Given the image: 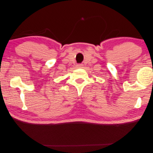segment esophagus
Masks as SVG:
<instances>
[{"mask_svg": "<svg viewBox=\"0 0 153 153\" xmlns=\"http://www.w3.org/2000/svg\"><path fill=\"white\" fill-rule=\"evenodd\" d=\"M82 66H83V64H78L76 65V67L78 68H82Z\"/></svg>", "mask_w": 153, "mask_h": 153, "instance_id": "1", "label": "esophagus"}]
</instances>
